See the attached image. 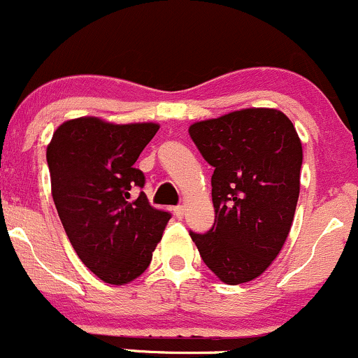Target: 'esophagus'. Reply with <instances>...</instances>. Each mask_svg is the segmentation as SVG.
<instances>
[{
    "label": "esophagus",
    "mask_w": 358,
    "mask_h": 358,
    "mask_svg": "<svg viewBox=\"0 0 358 358\" xmlns=\"http://www.w3.org/2000/svg\"><path fill=\"white\" fill-rule=\"evenodd\" d=\"M173 214H175L176 217L182 219L183 214H185V206H176V207H173Z\"/></svg>",
    "instance_id": "34e87169"
}]
</instances>
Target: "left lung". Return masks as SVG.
<instances>
[{"instance_id":"left-lung-1","label":"left lung","mask_w":358,"mask_h":358,"mask_svg":"<svg viewBox=\"0 0 358 358\" xmlns=\"http://www.w3.org/2000/svg\"><path fill=\"white\" fill-rule=\"evenodd\" d=\"M214 168L215 219L207 233L190 231L203 263L229 285L262 275L284 246L294 221L302 146L280 110L245 108L188 129Z\"/></svg>"}]
</instances>
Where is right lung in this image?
<instances>
[{"label": "right lung", "instance_id": "add662e5", "mask_svg": "<svg viewBox=\"0 0 358 358\" xmlns=\"http://www.w3.org/2000/svg\"><path fill=\"white\" fill-rule=\"evenodd\" d=\"M158 124L117 125L96 117L64 122L47 148L52 199L80 260L107 284L122 285L151 263L171 214L149 203L134 163Z\"/></svg>", "mask_w": 358, "mask_h": 358}]
</instances>
